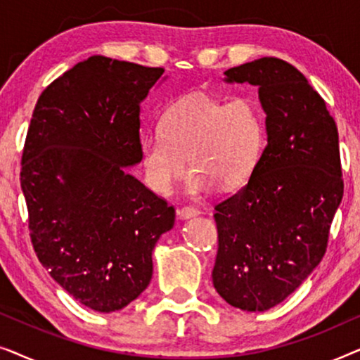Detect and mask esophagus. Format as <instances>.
Masks as SVG:
<instances>
[{"label":"esophagus","mask_w":360,"mask_h":360,"mask_svg":"<svg viewBox=\"0 0 360 360\" xmlns=\"http://www.w3.org/2000/svg\"><path fill=\"white\" fill-rule=\"evenodd\" d=\"M201 211L198 208H195V206H185V208H181L179 211V216L180 219H190L193 218V216H198Z\"/></svg>","instance_id":"obj_1"}]
</instances>
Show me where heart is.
Masks as SVG:
<instances>
[{"mask_svg":"<svg viewBox=\"0 0 360 360\" xmlns=\"http://www.w3.org/2000/svg\"><path fill=\"white\" fill-rule=\"evenodd\" d=\"M265 146L262 110L250 98L223 100L190 93L167 108L159 131L142 137L141 157L147 181L167 195L186 176L191 196L208 193L216 185L239 188L252 176ZM189 159H186V155Z\"/></svg>","mask_w":360,"mask_h":360,"instance_id":"b5f03b06","label":"heart"}]
</instances>
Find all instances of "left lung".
<instances>
[{
  "label": "left lung",
  "mask_w": 360,
  "mask_h": 360,
  "mask_svg": "<svg viewBox=\"0 0 360 360\" xmlns=\"http://www.w3.org/2000/svg\"><path fill=\"white\" fill-rule=\"evenodd\" d=\"M224 75L259 86L267 146L248 184L214 206L213 285L231 307L265 311L292 295L326 252L344 193L338 127L288 62L262 57Z\"/></svg>",
  "instance_id": "8db88e82"
}]
</instances>
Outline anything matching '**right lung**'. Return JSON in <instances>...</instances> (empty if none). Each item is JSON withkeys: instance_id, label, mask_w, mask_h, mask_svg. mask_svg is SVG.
<instances>
[{"instance_id": "right-lung-1", "label": "right lung", "mask_w": 360, "mask_h": 360, "mask_svg": "<svg viewBox=\"0 0 360 360\" xmlns=\"http://www.w3.org/2000/svg\"><path fill=\"white\" fill-rule=\"evenodd\" d=\"M164 68L93 56L53 80L34 108L21 188L39 262L77 302L127 307L152 278V250L174 206L124 167L139 164L141 103Z\"/></svg>"}]
</instances>
